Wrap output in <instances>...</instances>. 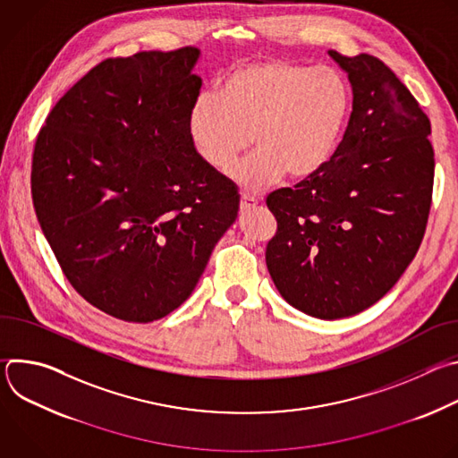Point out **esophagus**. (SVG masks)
Wrapping results in <instances>:
<instances>
[{
	"label": "esophagus",
	"mask_w": 458,
	"mask_h": 458,
	"mask_svg": "<svg viewBox=\"0 0 458 458\" xmlns=\"http://www.w3.org/2000/svg\"><path fill=\"white\" fill-rule=\"evenodd\" d=\"M257 205H259V201L253 199V198H250V195H246V193L241 195V212H248V210L255 208Z\"/></svg>",
	"instance_id": "34e87169"
}]
</instances>
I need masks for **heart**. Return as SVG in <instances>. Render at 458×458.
I'll list each match as a JSON object with an SVG mask.
<instances>
[{
    "mask_svg": "<svg viewBox=\"0 0 458 458\" xmlns=\"http://www.w3.org/2000/svg\"><path fill=\"white\" fill-rule=\"evenodd\" d=\"M352 112L346 78L332 67L270 59L225 74L216 94H203L188 115V136L199 157L228 172L248 148L257 150L232 172L257 193L284 175L301 182L335 156Z\"/></svg>",
    "mask_w": 458,
    "mask_h": 458,
    "instance_id": "heart-1",
    "label": "heart"
}]
</instances>
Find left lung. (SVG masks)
Wrapping results in <instances>:
<instances>
[{"instance_id":"left-lung-1","label":"left lung","mask_w":458,"mask_h":458,"mask_svg":"<svg viewBox=\"0 0 458 458\" xmlns=\"http://www.w3.org/2000/svg\"><path fill=\"white\" fill-rule=\"evenodd\" d=\"M353 110L320 174L267 198L277 232L267 267L283 299L334 320L380 301L413 260L431 208V124L411 92L368 54L328 50Z\"/></svg>"}]
</instances>
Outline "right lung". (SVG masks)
Wrapping results in <instances>:
<instances>
[{
    "instance_id": "obj_1",
    "label": "right lung",
    "mask_w": 458,
    "mask_h": 458,
    "mask_svg": "<svg viewBox=\"0 0 458 458\" xmlns=\"http://www.w3.org/2000/svg\"><path fill=\"white\" fill-rule=\"evenodd\" d=\"M199 55L184 47L101 61L36 140L39 226L74 290L121 320L179 308L237 219V188L188 136Z\"/></svg>"
}]
</instances>
